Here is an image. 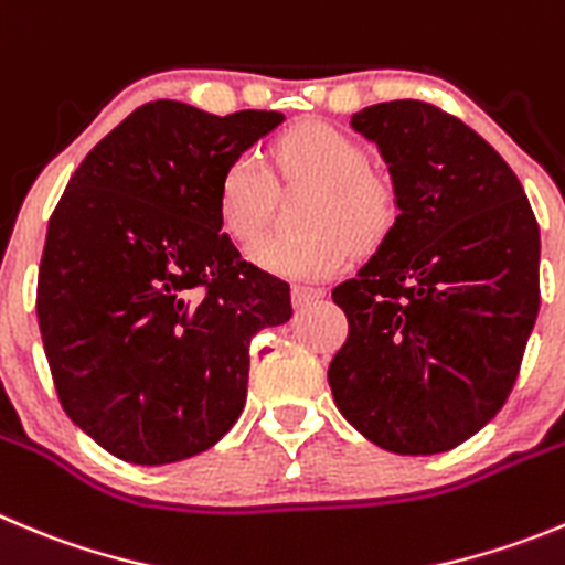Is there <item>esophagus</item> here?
I'll list each match as a JSON object with an SVG mask.
<instances>
[{"label": "esophagus", "instance_id": "esophagus-1", "mask_svg": "<svg viewBox=\"0 0 565 565\" xmlns=\"http://www.w3.org/2000/svg\"><path fill=\"white\" fill-rule=\"evenodd\" d=\"M322 297H324L322 288H310V286H294L291 288L294 308H305V305L317 302V299H322Z\"/></svg>", "mask_w": 565, "mask_h": 565}]
</instances>
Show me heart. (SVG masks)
<instances>
[{"mask_svg": "<svg viewBox=\"0 0 565 565\" xmlns=\"http://www.w3.org/2000/svg\"><path fill=\"white\" fill-rule=\"evenodd\" d=\"M277 173L288 181L322 184L308 215L310 235H268L252 248L266 271L291 279H328L350 260V234L366 246L390 232L397 215V195L386 175L370 170L366 148L350 134L324 122H308L274 145ZM277 179L263 157L241 151L218 179V218L226 235L252 243L271 215Z\"/></svg>", "mask_w": 565, "mask_h": 565, "instance_id": "heart-1", "label": "heart"}]
</instances>
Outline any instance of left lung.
Segmentation results:
<instances>
[{"instance_id": "left-lung-1", "label": "left lung", "mask_w": 565, "mask_h": 565, "mask_svg": "<svg viewBox=\"0 0 565 565\" xmlns=\"http://www.w3.org/2000/svg\"><path fill=\"white\" fill-rule=\"evenodd\" d=\"M397 218L333 288L350 333L328 370L339 412L392 454L457 448L519 377L541 308V232L519 175L473 128L423 100L361 108Z\"/></svg>"}]
</instances>
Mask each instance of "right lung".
I'll return each instance as SVG.
<instances>
[{"label":"right lung","instance_id":"add662e5","mask_svg":"<svg viewBox=\"0 0 565 565\" xmlns=\"http://www.w3.org/2000/svg\"><path fill=\"white\" fill-rule=\"evenodd\" d=\"M279 111L153 100L72 173L39 268L41 341L77 428L134 465L218 443L246 403L248 344L291 319V288L221 232L218 179Z\"/></svg>","mask_w":565,"mask_h":565}]
</instances>
